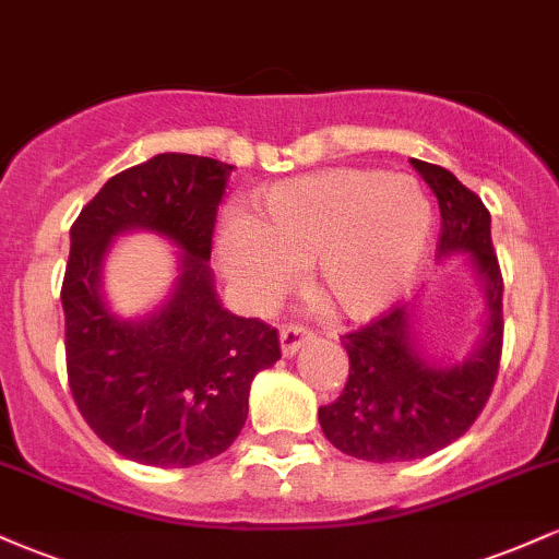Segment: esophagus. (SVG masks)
Returning <instances> with one entry per match:
<instances>
[{
  "instance_id": "obj_1",
  "label": "esophagus",
  "mask_w": 559,
  "mask_h": 559,
  "mask_svg": "<svg viewBox=\"0 0 559 559\" xmlns=\"http://www.w3.org/2000/svg\"><path fill=\"white\" fill-rule=\"evenodd\" d=\"M281 352L284 357H294L297 352L312 338L310 331H305L301 325H288V329H281Z\"/></svg>"
}]
</instances>
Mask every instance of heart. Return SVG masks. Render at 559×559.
I'll list each match as a JSON object with an SVG mask.
<instances>
[{"label": "heart", "instance_id": "1", "mask_svg": "<svg viewBox=\"0 0 559 559\" xmlns=\"http://www.w3.org/2000/svg\"><path fill=\"white\" fill-rule=\"evenodd\" d=\"M431 228V202L415 178L333 168L260 191L247 221L221 223L215 258L249 310L273 307L307 262L312 292L333 316L368 320L413 281Z\"/></svg>", "mask_w": 559, "mask_h": 559}]
</instances>
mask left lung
<instances>
[{
	"label": "left lung",
	"mask_w": 559,
	"mask_h": 559,
	"mask_svg": "<svg viewBox=\"0 0 559 559\" xmlns=\"http://www.w3.org/2000/svg\"><path fill=\"white\" fill-rule=\"evenodd\" d=\"M409 163L439 199V260L465 258L484 292V333L460 362L439 360L420 346L415 305H404L342 336L349 378L318 420L333 447L368 463L420 460L457 441L489 402L502 357V273L489 210L449 170Z\"/></svg>",
	"instance_id": "left-lung-1"
}]
</instances>
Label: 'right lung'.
Returning a JSON list of instances; mask_svg holds the SVG:
<instances>
[{"label": "right lung", "mask_w": 559, "mask_h": 559, "mask_svg": "<svg viewBox=\"0 0 559 559\" xmlns=\"http://www.w3.org/2000/svg\"><path fill=\"white\" fill-rule=\"evenodd\" d=\"M234 165L165 152L99 189L70 228L62 281L68 383L83 420L126 460L191 467L234 444L278 333L217 299L210 249ZM150 229L179 249L174 288L141 319L115 317L100 273L118 235Z\"/></svg>", "instance_id": "right-lung-1"}]
</instances>
